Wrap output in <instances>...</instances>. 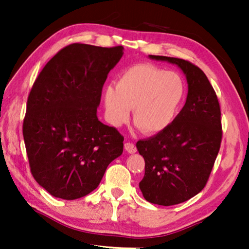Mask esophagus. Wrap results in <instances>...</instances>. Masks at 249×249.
Instances as JSON below:
<instances>
[{
	"label": "esophagus",
	"mask_w": 249,
	"mask_h": 249,
	"mask_svg": "<svg viewBox=\"0 0 249 249\" xmlns=\"http://www.w3.org/2000/svg\"><path fill=\"white\" fill-rule=\"evenodd\" d=\"M124 149L125 151H127L129 154H133V153L137 152V147L134 143H131V142H126L124 144Z\"/></svg>",
	"instance_id": "34e87169"
}]
</instances>
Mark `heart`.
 <instances>
[{
  "instance_id": "heart-1",
  "label": "heart",
  "mask_w": 249,
  "mask_h": 249,
  "mask_svg": "<svg viewBox=\"0 0 249 249\" xmlns=\"http://www.w3.org/2000/svg\"><path fill=\"white\" fill-rule=\"evenodd\" d=\"M184 95L185 83L178 72L138 64L122 72L116 86L106 88V115L110 124L121 126L133 109L135 124L145 134H157L176 118Z\"/></svg>"
}]
</instances>
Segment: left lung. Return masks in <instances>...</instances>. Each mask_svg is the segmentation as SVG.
<instances>
[{
	"label": "left lung",
	"instance_id": "8db88e82",
	"mask_svg": "<svg viewBox=\"0 0 249 249\" xmlns=\"http://www.w3.org/2000/svg\"><path fill=\"white\" fill-rule=\"evenodd\" d=\"M150 57L178 65L188 83L186 103L172 123L137 142L145 161L139 183L143 197L169 206L193 198L208 183L223 138L221 112L212 84L198 66L178 57Z\"/></svg>",
	"mask_w": 249,
	"mask_h": 249
}]
</instances>
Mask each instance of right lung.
I'll return each instance as SVG.
<instances>
[{
	"label": "right lung",
	"mask_w": 249,
	"mask_h": 249,
	"mask_svg": "<svg viewBox=\"0 0 249 249\" xmlns=\"http://www.w3.org/2000/svg\"><path fill=\"white\" fill-rule=\"evenodd\" d=\"M123 49L68 45L31 89L22 126L26 154L32 176L53 197L89 195L123 153L124 137L96 115L104 83Z\"/></svg>",
	"instance_id": "obj_1"
}]
</instances>
